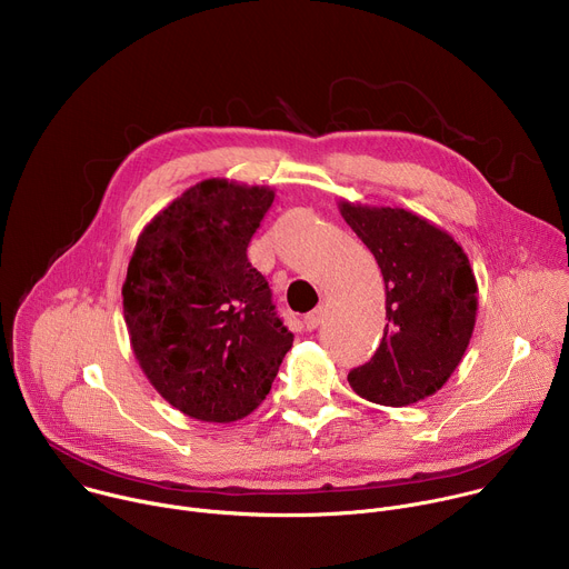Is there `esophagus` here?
Segmentation results:
<instances>
[{
  "mask_svg": "<svg viewBox=\"0 0 569 569\" xmlns=\"http://www.w3.org/2000/svg\"><path fill=\"white\" fill-rule=\"evenodd\" d=\"M323 317H327V308H323V306H317L315 310H310V312L303 317L306 329H308V331H315V329L319 327V323L323 321Z\"/></svg>",
  "mask_w": 569,
  "mask_h": 569,
  "instance_id": "1",
  "label": "esophagus"
}]
</instances>
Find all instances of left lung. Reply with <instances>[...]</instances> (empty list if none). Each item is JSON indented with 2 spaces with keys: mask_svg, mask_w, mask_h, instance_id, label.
I'll list each match as a JSON object with an SVG mask.
<instances>
[{
  "mask_svg": "<svg viewBox=\"0 0 569 569\" xmlns=\"http://www.w3.org/2000/svg\"><path fill=\"white\" fill-rule=\"evenodd\" d=\"M338 209L378 261L389 319L373 358L349 373V385L385 408L426 400L448 382L472 338L470 261L448 231L415 211L349 200Z\"/></svg>",
  "mask_w": 569,
  "mask_h": 569,
  "instance_id": "1",
  "label": "left lung"
}]
</instances>
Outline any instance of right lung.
I'll list each match as a JSON object with an SVG mask.
<instances>
[{
	"mask_svg": "<svg viewBox=\"0 0 569 569\" xmlns=\"http://www.w3.org/2000/svg\"><path fill=\"white\" fill-rule=\"evenodd\" d=\"M270 187L202 180L139 233L121 288L132 353L182 415L231 423L270 393L292 347L248 246Z\"/></svg>",
	"mask_w": 569,
	"mask_h": 569,
	"instance_id": "right-lung-1",
	"label": "right lung"
}]
</instances>
